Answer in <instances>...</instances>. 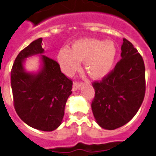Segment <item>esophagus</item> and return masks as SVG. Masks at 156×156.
Wrapping results in <instances>:
<instances>
[{
  "mask_svg": "<svg viewBox=\"0 0 156 156\" xmlns=\"http://www.w3.org/2000/svg\"><path fill=\"white\" fill-rule=\"evenodd\" d=\"M81 86H82V83H78V82H75V83H73V91H76V90H78V89L80 88Z\"/></svg>",
  "mask_w": 156,
  "mask_h": 156,
  "instance_id": "1",
  "label": "esophagus"
}]
</instances>
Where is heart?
Wrapping results in <instances>:
<instances>
[{
	"label": "heart",
	"mask_w": 156,
	"mask_h": 156,
	"mask_svg": "<svg viewBox=\"0 0 156 156\" xmlns=\"http://www.w3.org/2000/svg\"><path fill=\"white\" fill-rule=\"evenodd\" d=\"M117 56V48L111 40L102 41L83 38L73 42L71 50L63 48L58 60L64 73L72 75L84 62L85 70L94 80L103 79L112 71Z\"/></svg>",
	"instance_id": "heart-1"
}]
</instances>
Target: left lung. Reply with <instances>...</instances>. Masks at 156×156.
<instances>
[{"label":"left lung","mask_w":156,"mask_h":156,"mask_svg":"<svg viewBox=\"0 0 156 156\" xmlns=\"http://www.w3.org/2000/svg\"><path fill=\"white\" fill-rule=\"evenodd\" d=\"M121 60L100 82L93 83L95 95L91 103L94 119L102 129L122 127L135 116L145 94L143 58L126 38L121 47Z\"/></svg>","instance_id":"obj_1"}]
</instances>
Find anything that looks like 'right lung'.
Wrapping results in <instances>:
<instances>
[{"label": "right lung", "mask_w": 156, "mask_h": 156, "mask_svg": "<svg viewBox=\"0 0 156 156\" xmlns=\"http://www.w3.org/2000/svg\"><path fill=\"white\" fill-rule=\"evenodd\" d=\"M42 38L33 41L16 57L11 71L14 107L23 122L42 131L58 129L72 94L73 82L61 71L59 64L43 55ZM40 55L41 66L36 73L27 72V58Z\"/></svg>", "instance_id": "add662e5"}]
</instances>
